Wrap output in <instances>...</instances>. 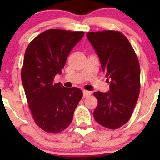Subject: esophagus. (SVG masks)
<instances>
[{"label": "esophagus", "mask_w": 160, "mask_h": 160, "mask_svg": "<svg viewBox=\"0 0 160 160\" xmlns=\"http://www.w3.org/2000/svg\"><path fill=\"white\" fill-rule=\"evenodd\" d=\"M83 98H88V97H89L90 94H91V92L90 91H88V90H83Z\"/></svg>", "instance_id": "esophagus-1"}]
</instances>
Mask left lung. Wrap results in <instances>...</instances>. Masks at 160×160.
Returning a JSON list of instances; mask_svg holds the SVG:
<instances>
[{
	"instance_id": "left-lung-1",
	"label": "left lung",
	"mask_w": 160,
	"mask_h": 160,
	"mask_svg": "<svg viewBox=\"0 0 160 160\" xmlns=\"http://www.w3.org/2000/svg\"><path fill=\"white\" fill-rule=\"evenodd\" d=\"M88 40L101 61L110 90L97 91L93 117L105 128L117 129L128 122L140 91V67L128 38L117 31L88 32Z\"/></svg>"
}]
</instances>
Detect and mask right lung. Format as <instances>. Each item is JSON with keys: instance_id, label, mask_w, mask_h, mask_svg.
Masks as SVG:
<instances>
[{"instance_id": "1", "label": "right lung", "mask_w": 160, "mask_h": 160, "mask_svg": "<svg viewBox=\"0 0 160 160\" xmlns=\"http://www.w3.org/2000/svg\"><path fill=\"white\" fill-rule=\"evenodd\" d=\"M84 35L83 32L49 29L34 38L27 47L22 69V81L36 125L58 133L70 125L83 92L55 83L62 73L67 56Z\"/></svg>"}]
</instances>
